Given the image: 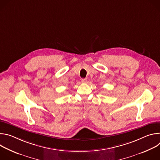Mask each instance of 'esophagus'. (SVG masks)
Listing matches in <instances>:
<instances>
[{"instance_id":"esophagus-1","label":"esophagus","mask_w":160,"mask_h":160,"mask_svg":"<svg viewBox=\"0 0 160 160\" xmlns=\"http://www.w3.org/2000/svg\"><path fill=\"white\" fill-rule=\"evenodd\" d=\"M87 79L86 78H82V83H86L87 82Z\"/></svg>"}]
</instances>
